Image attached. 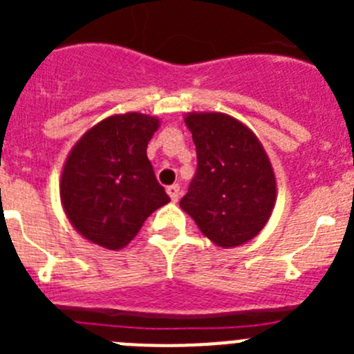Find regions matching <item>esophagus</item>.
Segmentation results:
<instances>
[{"instance_id":"obj_1","label":"esophagus","mask_w":354,"mask_h":354,"mask_svg":"<svg viewBox=\"0 0 354 354\" xmlns=\"http://www.w3.org/2000/svg\"><path fill=\"white\" fill-rule=\"evenodd\" d=\"M167 193H168V196L171 198V202H177V200H179V196H180L179 184H171V186H168Z\"/></svg>"}]
</instances>
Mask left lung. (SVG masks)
<instances>
[{
    "label": "left lung",
    "instance_id": "obj_1",
    "mask_svg": "<svg viewBox=\"0 0 354 354\" xmlns=\"http://www.w3.org/2000/svg\"><path fill=\"white\" fill-rule=\"evenodd\" d=\"M196 147V175L180 209L216 246L234 248L259 236L277 202V179L261 140L218 111L184 115Z\"/></svg>",
    "mask_w": 354,
    "mask_h": 354
}]
</instances>
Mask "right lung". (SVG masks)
Returning <instances> with one entry per match:
<instances>
[{
  "mask_svg": "<svg viewBox=\"0 0 354 354\" xmlns=\"http://www.w3.org/2000/svg\"><path fill=\"white\" fill-rule=\"evenodd\" d=\"M158 127L159 118L145 113L111 115L90 127L68 152L60 177L62 207L93 245L124 248L147 218L170 202L147 158Z\"/></svg>",
  "mask_w": 354,
  "mask_h": 354,
  "instance_id": "add662e5",
  "label": "right lung"
}]
</instances>
